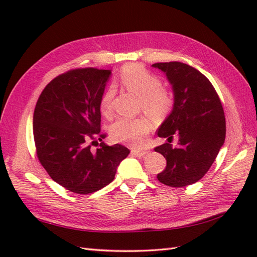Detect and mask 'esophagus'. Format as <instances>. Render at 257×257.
Listing matches in <instances>:
<instances>
[{
  "mask_svg": "<svg viewBox=\"0 0 257 257\" xmlns=\"http://www.w3.org/2000/svg\"><path fill=\"white\" fill-rule=\"evenodd\" d=\"M147 152L148 151H146V150H138V149H133L132 150V155L133 156H135V157H138V158H141V157H144Z\"/></svg>",
  "mask_w": 257,
  "mask_h": 257,
  "instance_id": "esophagus-1",
  "label": "esophagus"
}]
</instances>
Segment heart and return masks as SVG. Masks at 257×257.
<instances>
[{"instance_id":"1","label":"heart","mask_w":257,"mask_h":257,"mask_svg":"<svg viewBox=\"0 0 257 257\" xmlns=\"http://www.w3.org/2000/svg\"><path fill=\"white\" fill-rule=\"evenodd\" d=\"M119 81L124 89L139 97L141 107L147 112L154 116H165L171 110L173 106L171 92L161 85V80L157 75L151 73L143 65L132 64L124 66L119 73ZM114 88L109 86L100 97L99 108L105 116L111 112ZM151 127V120L146 117H121L111 124L109 133L117 143L140 146Z\"/></svg>"}]
</instances>
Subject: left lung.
<instances>
[{
  "instance_id": "obj_1",
  "label": "left lung",
  "mask_w": 257,
  "mask_h": 257,
  "mask_svg": "<svg viewBox=\"0 0 257 257\" xmlns=\"http://www.w3.org/2000/svg\"><path fill=\"white\" fill-rule=\"evenodd\" d=\"M152 66L167 75L174 95L172 111L157 134L169 143L179 137L176 148L168 143L155 148L167 160L157 178L169 187H185L204 177L224 144V110L211 81L198 69L180 62Z\"/></svg>"
}]
</instances>
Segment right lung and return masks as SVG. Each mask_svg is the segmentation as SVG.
Masks as SVG:
<instances>
[{
    "label": "right lung",
    "instance_id": "right-lung-1",
    "mask_svg": "<svg viewBox=\"0 0 257 257\" xmlns=\"http://www.w3.org/2000/svg\"><path fill=\"white\" fill-rule=\"evenodd\" d=\"M110 74L92 67L68 70L48 83L36 102L33 134L37 158L48 176L70 192L89 194L106 187L130 152L102 141L99 100ZM94 143L98 148L92 152Z\"/></svg>",
    "mask_w": 257,
    "mask_h": 257
}]
</instances>
